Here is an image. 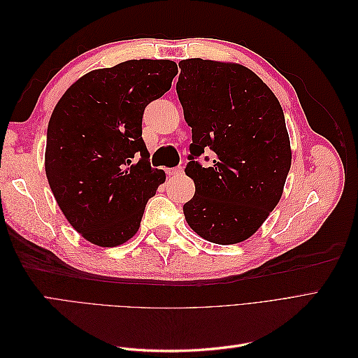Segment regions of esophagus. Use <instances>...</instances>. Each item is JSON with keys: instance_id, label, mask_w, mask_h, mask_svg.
Masks as SVG:
<instances>
[{"instance_id": "esophagus-1", "label": "esophagus", "mask_w": 358, "mask_h": 358, "mask_svg": "<svg viewBox=\"0 0 358 358\" xmlns=\"http://www.w3.org/2000/svg\"><path fill=\"white\" fill-rule=\"evenodd\" d=\"M183 173L182 167H175V169H167V175L169 176H179Z\"/></svg>"}]
</instances>
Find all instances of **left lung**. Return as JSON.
Wrapping results in <instances>:
<instances>
[{"instance_id": "left-lung-1", "label": "left lung", "mask_w": 358, "mask_h": 358, "mask_svg": "<svg viewBox=\"0 0 358 358\" xmlns=\"http://www.w3.org/2000/svg\"><path fill=\"white\" fill-rule=\"evenodd\" d=\"M179 69L176 91L192 128L185 173L196 185L183 204L185 220L212 243L243 242L282 197L291 167L282 107L242 64L191 58ZM204 148L215 152L212 168L193 161Z\"/></svg>"}]
</instances>
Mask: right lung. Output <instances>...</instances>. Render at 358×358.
Returning a JSON list of instances; mask_svg holds the SVG:
<instances>
[{
    "mask_svg": "<svg viewBox=\"0 0 358 358\" xmlns=\"http://www.w3.org/2000/svg\"><path fill=\"white\" fill-rule=\"evenodd\" d=\"M178 74L170 59H129L83 74L57 103L48 127L50 189L83 239L113 248L138 231L166 173L150 167L142 138L145 107Z\"/></svg>",
    "mask_w": 358,
    "mask_h": 358,
    "instance_id": "right-lung-1",
    "label": "right lung"
}]
</instances>
